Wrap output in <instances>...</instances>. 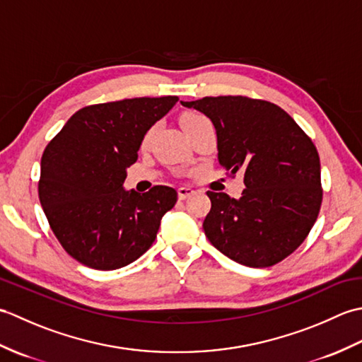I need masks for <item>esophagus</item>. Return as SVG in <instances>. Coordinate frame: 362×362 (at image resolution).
<instances>
[{"instance_id":"1","label":"esophagus","mask_w":362,"mask_h":362,"mask_svg":"<svg viewBox=\"0 0 362 362\" xmlns=\"http://www.w3.org/2000/svg\"><path fill=\"white\" fill-rule=\"evenodd\" d=\"M177 194H179L180 201H185V199H188V197L194 194V189L188 188V187H180L179 189H177Z\"/></svg>"}]
</instances>
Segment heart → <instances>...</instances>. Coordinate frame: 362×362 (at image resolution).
<instances>
[{
    "instance_id": "1",
    "label": "heart",
    "mask_w": 362,
    "mask_h": 362,
    "mask_svg": "<svg viewBox=\"0 0 362 362\" xmlns=\"http://www.w3.org/2000/svg\"><path fill=\"white\" fill-rule=\"evenodd\" d=\"M202 119H205V118L199 113H193V112L185 113V115H182V118H180V127H185L188 124H193V122L202 121Z\"/></svg>"
}]
</instances>
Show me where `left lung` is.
Here are the masks:
<instances>
[{"label": "left lung", "instance_id": "1", "mask_svg": "<svg viewBox=\"0 0 362 362\" xmlns=\"http://www.w3.org/2000/svg\"><path fill=\"white\" fill-rule=\"evenodd\" d=\"M216 129L219 165L244 173L240 199L206 191L209 241L230 259L267 267L291 255L308 236L322 204L316 146L272 103L245 96H206L182 103Z\"/></svg>", "mask_w": 362, "mask_h": 362}]
</instances>
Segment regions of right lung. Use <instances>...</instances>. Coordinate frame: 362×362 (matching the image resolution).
<instances>
[{"mask_svg":"<svg viewBox=\"0 0 362 362\" xmlns=\"http://www.w3.org/2000/svg\"><path fill=\"white\" fill-rule=\"evenodd\" d=\"M179 101L134 98L76 112L46 146L38 197L62 247L83 266L113 271L148 250L177 191L124 189L146 132Z\"/></svg>","mask_w":362,"mask_h":362,"instance_id":"obj_1","label":"right lung"}]
</instances>
